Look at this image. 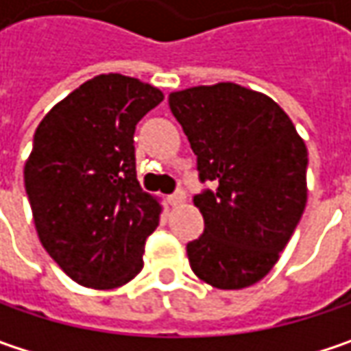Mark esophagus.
Listing matches in <instances>:
<instances>
[{"mask_svg": "<svg viewBox=\"0 0 351 351\" xmlns=\"http://www.w3.org/2000/svg\"><path fill=\"white\" fill-rule=\"evenodd\" d=\"M183 199H185V195H183L182 191H176V193L168 195V203L171 207H178V205H182Z\"/></svg>", "mask_w": 351, "mask_h": 351, "instance_id": "esophagus-1", "label": "esophagus"}]
</instances>
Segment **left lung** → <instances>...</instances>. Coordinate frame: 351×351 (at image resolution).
Listing matches in <instances>:
<instances>
[{"label": "left lung", "mask_w": 351, "mask_h": 351, "mask_svg": "<svg viewBox=\"0 0 351 351\" xmlns=\"http://www.w3.org/2000/svg\"><path fill=\"white\" fill-rule=\"evenodd\" d=\"M197 156L193 197L205 230L187 244L199 279L217 289L254 285L279 260L306 205V146L285 111L236 84L169 93Z\"/></svg>", "instance_id": "1"}]
</instances>
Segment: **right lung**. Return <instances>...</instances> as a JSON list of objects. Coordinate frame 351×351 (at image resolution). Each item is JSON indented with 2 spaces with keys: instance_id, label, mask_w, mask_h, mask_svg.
<instances>
[{
  "instance_id": "add662e5",
  "label": "right lung",
  "mask_w": 351,
  "mask_h": 351,
  "mask_svg": "<svg viewBox=\"0 0 351 351\" xmlns=\"http://www.w3.org/2000/svg\"><path fill=\"white\" fill-rule=\"evenodd\" d=\"M162 99L134 77L103 74L36 127L25 164L34 226L50 258L84 287L125 285L144 265L160 205L136 180L134 128Z\"/></svg>"
}]
</instances>
